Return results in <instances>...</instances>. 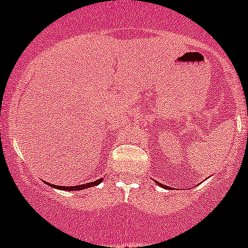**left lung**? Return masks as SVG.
Instances as JSON below:
<instances>
[{"instance_id":"1","label":"left lung","mask_w":248,"mask_h":248,"mask_svg":"<svg viewBox=\"0 0 248 248\" xmlns=\"http://www.w3.org/2000/svg\"><path fill=\"white\" fill-rule=\"evenodd\" d=\"M156 184L157 185H160V186H162V188H168V186H166V185H163V184H161V183H158V182H156Z\"/></svg>"}]
</instances>
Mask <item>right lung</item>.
Listing matches in <instances>:
<instances>
[{"label":"right lung","mask_w":248,"mask_h":248,"mask_svg":"<svg viewBox=\"0 0 248 248\" xmlns=\"http://www.w3.org/2000/svg\"><path fill=\"white\" fill-rule=\"evenodd\" d=\"M100 182H103V178H100V179L98 180H94V182H91V183H86V184H82V185H75V186H59V185H54V184H49V183H47L48 186H50V188H55V189H60V190H83V189H87V188H92V186H95V185L99 184Z\"/></svg>","instance_id":"obj_1"}]
</instances>
